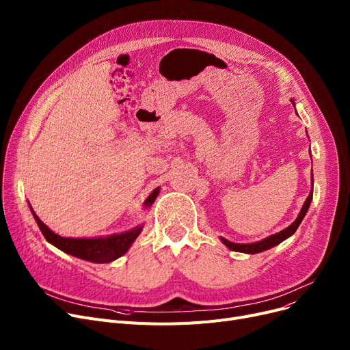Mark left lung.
<instances>
[{
  "label": "left lung",
  "mask_w": 350,
  "mask_h": 350,
  "mask_svg": "<svg viewBox=\"0 0 350 350\" xmlns=\"http://www.w3.org/2000/svg\"><path fill=\"white\" fill-rule=\"evenodd\" d=\"M291 102H292L293 106H295V102H293V99H291ZM310 180H312V186H314V176L310 177ZM312 197H314V189L310 190L309 196L306 197L305 203H304V206H302V208H301V211H299V214H298L295 221H293V223H292L289 227H286L285 230H282V231H280V232H277V234H272V235L264 238V240H261V241L251 243V244H238V243H231V241L226 240L224 237H219V240H221V243H223L226 247H228L231 251H237V252L258 254V252L267 251V250H269V248H272V247H275V245L281 244L282 241H285L286 238H289L292 234H295V231L298 230L299 224L302 223L304 217H305L306 213H308V208H309V206H310Z\"/></svg>",
  "instance_id": "1"
}]
</instances>
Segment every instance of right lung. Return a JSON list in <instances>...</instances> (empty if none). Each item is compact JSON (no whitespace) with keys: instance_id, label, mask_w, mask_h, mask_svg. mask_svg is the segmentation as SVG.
<instances>
[{"instance_id":"right-lung-1","label":"right lung","mask_w":350,"mask_h":350,"mask_svg":"<svg viewBox=\"0 0 350 350\" xmlns=\"http://www.w3.org/2000/svg\"><path fill=\"white\" fill-rule=\"evenodd\" d=\"M160 193V187L154 189L150 196L144 200V208L152 207L154 203L156 197ZM31 213L35 218L36 224H38L41 232L44 234L45 240L52 244L53 247H57L58 250L77 256V258L89 261V262H95V264H105V262H112L118 260L119 256L127 252V250L132 247L136 238L143 230V224L133 227L132 230H127L119 234H112V235H106V237H95V238H70V237H62L58 235L57 232H53L46 224H44L40 217L35 214L29 204Z\"/></svg>"}]
</instances>
